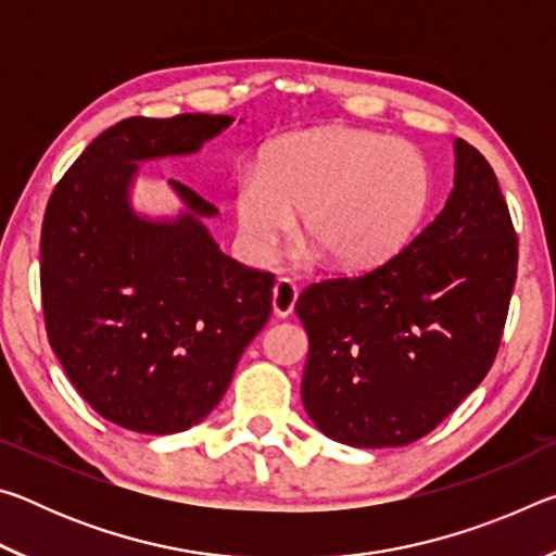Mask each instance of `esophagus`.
Masks as SVG:
<instances>
[{"label":"esophagus","instance_id":"34e87169","mask_svg":"<svg viewBox=\"0 0 556 556\" xmlns=\"http://www.w3.org/2000/svg\"><path fill=\"white\" fill-rule=\"evenodd\" d=\"M296 296H299V287L294 285L291 279H279L275 289H271V308H275V314L279 318L289 316L294 312V304H296Z\"/></svg>","mask_w":556,"mask_h":556}]
</instances>
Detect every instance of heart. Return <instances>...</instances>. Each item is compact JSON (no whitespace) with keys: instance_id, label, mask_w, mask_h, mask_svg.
<instances>
[{"instance_id":"obj_1","label":"heart","mask_w":556,"mask_h":556,"mask_svg":"<svg viewBox=\"0 0 556 556\" xmlns=\"http://www.w3.org/2000/svg\"><path fill=\"white\" fill-rule=\"evenodd\" d=\"M434 195L427 156L409 142L351 127L277 137L257 172L235 184V218L244 250L267 257L294 225L341 269H365L394 255L419 228Z\"/></svg>"}]
</instances>
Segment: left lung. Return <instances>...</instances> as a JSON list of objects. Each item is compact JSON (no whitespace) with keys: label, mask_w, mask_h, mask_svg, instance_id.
<instances>
[{"label":"left lung","mask_w":556,"mask_h":556,"mask_svg":"<svg viewBox=\"0 0 556 556\" xmlns=\"http://www.w3.org/2000/svg\"><path fill=\"white\" fill-rule=\"evenodd\" d=\"M454 191L384 265L296 299L306 414L348 446H404L491 370L517 277V235L485 156L456 139Z\"/></svg>","instance_id":"left-lung-1"}]
</instances>
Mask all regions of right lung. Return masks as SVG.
Returning <instances> with one entry per match:
<instances>
[{
    "mask_svg": "<svg viewBox=\"0 0 556 556\" xmlns=\"http://www.w3.org/2000/svg\"><path fill=\"white\" fill-rule=\"evenodd\" d=\"M228 115L129 117L92 139L55 184L41 228L46 333L100 417L176 434L223 400L244 348L271 314V271L220 252L218 208L172 181L186 205L149 220L129 205L139 162L193 154Z\"/></svg>",
    "mask_w": 556,
    "mask_h": 556,
    "instance_id": "right-lung-1",
    "label": "right lung"
}]
</instances>
